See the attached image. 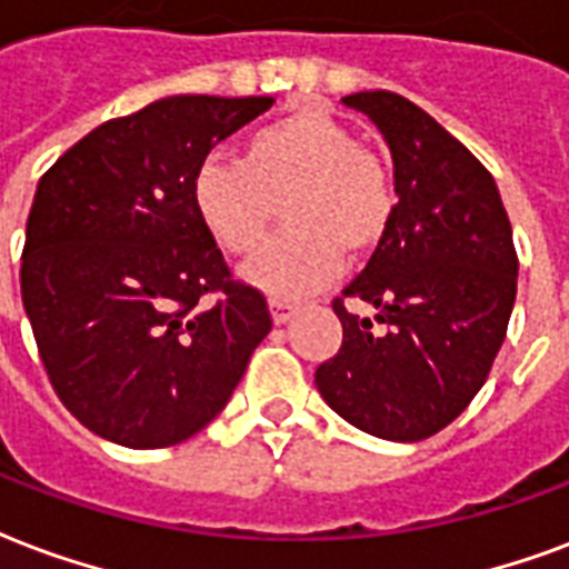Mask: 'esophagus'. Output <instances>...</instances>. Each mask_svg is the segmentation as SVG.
<instances>
[{
	"label": "esophagus",
	"instance_id": "esophagus-1",
	"mask_svg": "<svg viewBox=\"0 0 569 569\" xmlns=\"http://www.w3.org/2000/svg\"><path fill=\"white\" fill-rule=\"evenodd\" d=\"M268 307H271V319H274V325H283L289 322L295 313H298V303H289V301H268Z\"/></svg>",
	"mask_w": 569,
	"mask_h": 569
}]
</instances>
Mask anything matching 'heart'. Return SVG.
<instances>
[{
	"instance_id": "1",
	"label": "heart",
	"mask_w": 569,
	"mask_h": 569,
	"mask_svg": "<svg viewBox=\"0 0 569 569\" xmlns=\"http://www.w3.org/2000/svg\"><path fill=\"white\" fill-rule=\"evenodd\" d=\"M289 229L241 268L271 298H301L337 277L342 253L361 259L385 241L393 190L379 158L319 110L289 112L250 133L241 160H206L190 179V206L229 253L266 238L277 199Z\"/></svg>"
}]
</instances>
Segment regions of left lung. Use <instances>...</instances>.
<instances>
[{
    "label": "left lung",
    "instance_id": "1",
    "mask_svg": "<svg viewBox=\"0 0 569 569\" xmlns=\"http://www.w3.org/2000/svg\"><path fill=\"white\" fill-rule=\"evenodd\" d=\"M379 128L397 206L385 241L342 297V346L316 388L342 420L388 441H420L457 420L483 388L516 301L513 229L487 167L429 112L393 92L342 98ZM372 321L382 331L371 328Z\"/></svg>",
    "mask_w": 569,
    "mask_h": 569
}]
</instances>
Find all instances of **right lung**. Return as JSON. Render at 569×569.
<instances>
[{
    "label": "right lung",
    "instance_id": "add662e5",
    "mask_svg": "<svg viewBox=\"0 0 569 569\" xmlns=\"http://www.w3.org/2000/svg\"><path fill=\"white\" fill-rule=\"evenodd\" d=\"M274 98L172 94L112 119L43 172L20 289L73 418L121 448H169L223 411L271 331L262 292L229 274L190 206L217 142ZM206 291H223L199 308Z\"/></svg>",
    "mask_w": 569,
    "mask_h": 569
}]
</instances>
